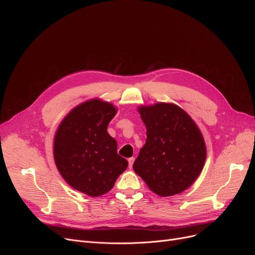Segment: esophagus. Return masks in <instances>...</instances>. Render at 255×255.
<instances>
[{
	"mask_svg": "<svg viewBox=\"0 0 255 255\" xmlns=\"http://www.w3.org/2000/svg\"><path fill=\"white\" fill-rule=\"evenodd\" d=\"M133 162H134V157H131L128 159V163H129V168H132Z\"/></svg>",
	"mask_w": 255,
	"mask_h": 255,
	"instance_id": "34e87169",
	"label": "esophagus"
}]
</instances>
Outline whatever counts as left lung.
Wrapping results in <instances>:
<instances>
[{
  "label": "left lung",
  "instance_id": "8db88e82",
  "mask_svg": "<svg viewBox=\"0 0 255 255\" xmlns=\"http://www.w3.org/2000/svg\"><path fill=\"white\" fill-rule=\"evenodd\" d=\"M146 128L145 143L133 169L160 196L183 192L202 172L207 149L190 116L172 103L140 106Z\"/></svg>",
  "mask_w": 255,
  "mask_h": 255
}]
</instances>
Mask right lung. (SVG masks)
<instances>
[{
  "label": "right lung",
  "mask_w": 255,
  "mask_h": 255,
  "mask_svg": "<svg viewBox=\"0 0 255 255\" xmlns=\"http://www.w3.org/2000/svg\"><path fill=\"white\" fill-rule=\"evenodd\" d=\"M117 109L100 99L86 101L67 115L53 140L58 170L72 188L89 196L109 192L128 166L107 132Z\"/></svg>",
  "instance_id": "right-lung-1"
}]
</instances>
